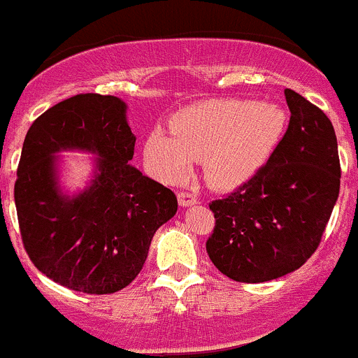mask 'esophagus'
I'll list each match as a JSON object with an SVG mask.
<instances>
[{
  "label": "esophagus",
  "instance_id": "1",
  "mask_svg": "<svg viewBox=\"0 0 358 358\" xmlns=\"http://www.w3.org/2000/svg\"><path fill=\"white\" fill-rule=\"evenodd\" d=\"M178 200H179L180 207H191V205H194L198 201L194 194L186 193V191H179V193H178Z\"/></svg>",
  "mask_w": 358,
  "mask_h": 358
}]
</instances>
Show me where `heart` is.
<instances>
[{
    "mask_svg": "<svg viewBox=\"0 0 358 358\" xmlns=\"http://www.w3.org/2000/svg\"><path fill=\"white\" fill-rule=\"evenodd\" d=\"M287 113L270 101H205L172 118L171 131L153 130L143 146L148 171L162 182L189 178L194 160L217 189H235L259 174L280 146Z\"/></svg>",
    "mask_w": 358,
    "mask_h": 358,
    "instance_id": "obj_1",
    "label": "heart"
}]
</instances>
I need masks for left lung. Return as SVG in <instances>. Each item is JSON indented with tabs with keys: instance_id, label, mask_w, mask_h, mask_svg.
Returning <instances> with one entry per match:
<instances>
[{
	"instance_id": "obj_1",
	"label": "left lung",
	"mask_w": 358,
	"mask_h": 358,
	"mask_svg": "<svg viewBox=\"0 0 358 358\" xmlns=\"http://www.w3.org/2000/svg\"><path fill=\"white\" fill-rule=\"evenodd\" d=\"M291 120L263 171L212 201L215 228L207 240L214 266L245 284L275 280L317 250L339 194L338 139L322 109L285 90Z\"/></svg>"
}]
</instances>
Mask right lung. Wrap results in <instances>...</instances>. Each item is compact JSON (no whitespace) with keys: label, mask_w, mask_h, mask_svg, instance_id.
Listing matches in <instances>:
<instances>
[{"label":"right lung","mask_w":358,"mask_h":358,"mask_svg":"<svg viewBox=\"0 0 358 358\" xmlns=\"http://www.w3.org/2000/svg\"><path fill=\"white\" fill-rule=\"evenodd\" d=\"M136 136L115 95L80 94L34 120L24 139L15 207L34 266L85 294H113L139 275L157 229L178 212L169 187L129 162ZM64 150L94 155L87 186L59 182Z\"/></svg>","instance_id":"obj_1"}]
</instances>
